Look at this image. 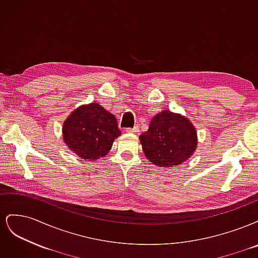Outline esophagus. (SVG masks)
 Returning <instances> with one entry per match:
<instances>
[{
	"mask_svg": "<svg viewBox=\"0 0 258 258\" xmlns=\"http://www.w3.org/2000/svg\"><path fill=\"white\" fill-rule=\"evenodd\" d=\"M126 131L128 132V134H135V135H137V134H139L140 129H139V126H135L134 128H127Z\"/></svg>",
	"mask_w": 258,
	"mask_h": 258,
	"instance_id": "obj_1",
	"label": "esophagus"
}]
</instances>
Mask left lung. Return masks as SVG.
I'll return each mask as SVG.
<instances>
[{
	"mask_svg": "<svg viewBox=\"0 0 258 258\" xmlns=\"http://www.w3.org/2000/svg\"><path fill=\"white\" fill-rule=\"evenodd\" d=\"M139 139L146 158L162 168L182 165L197 147V132L190 120L168 110L155 115Z\"/></svg>",
	"mask_w": 258,
	"mask_h": 258,
	"instance_id": "obj_1",
	"label": "left lung"
}]
</instances>
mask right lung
<instances>
[{
  "label": "right lung",
  "instance_id": "obj_1",
  "mask_svg": "<svg viewBox=\"0 0 258 258\" xmlns=\"http://www.w3.org/2000/svg\"><path fill=\"white\" fill-rule=\"evenodd\" d=\"M64 143L81 158L96 160L110 152L121 132L116 117L100 104L82 105L69 115L62 128Z\"/></svg>",
  "mask_w": 258,
  "mask_h": 258
}]
</instances>
